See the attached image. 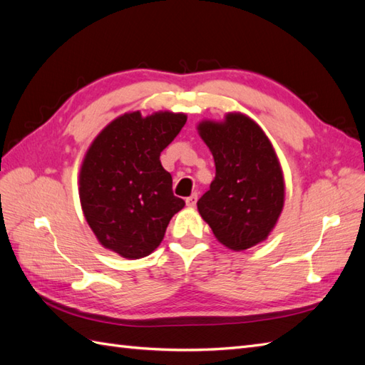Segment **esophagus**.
<instances>
[{"instance_id":"obj_1","label":"esophagus","mask_w":365,"mask_h":365,"mask_svg":"<svg viewBox=\"0 0 365 365\" xmlns=\"http://www.w3.org/2000/svg\"><path fill=\"white\" fill-rule=\"evenodd\" d=\"M197 199H199L197 192H194V194L190 195V197H186V205H188V207H191V208H194L195 203H197Z\"/></svg>"}]
</instances>
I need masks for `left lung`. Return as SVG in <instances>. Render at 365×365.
<instances>
[{"instance_id":"1","label":"left lung","mask_w":365,"mask_h":365,"mask_svg":"<svg viewBox=\"0 0 365 365\" xmlns=\"http://www.w3.org/2000/svg\"><path fill=\"white\" fill-rule=\"evenodd\" d=\"M197 130L216 163V177L197 202L202 219L230 250L257 245L273 231L285 199L272 142L240 112H230L223 121L205 120Z\"/></svg>"}]
</instances>
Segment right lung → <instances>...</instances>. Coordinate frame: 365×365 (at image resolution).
Masks as SVG:
<instances>
[{
  "label": "right lung",
  "mask_w": 365,
  "mask_h": 365,
  "mask_svg": "<svg viewBox=\"0 0 365 365\" xmlns=\"http://www.w3.org/2000/svg\"><path fill=\"white\" fill-rule=\"evenodd\" d=\"M186 123L185 114L138 110L112 120L96 137L80 170V202L100 244L126 259L160 245L168 223L185 202L160 154Z\"/></svg>",
  "instance_id": "right-lung-1"
}]
</instances>
